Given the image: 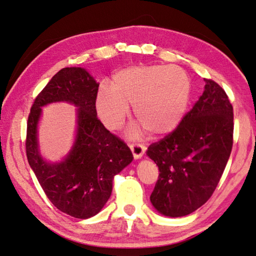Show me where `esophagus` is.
<instances>
[{
  "instance_id": "1",
  "label": "esophagus",
  "mask_w": 256,
  "mask_h": 256,
  "mask_svg": "<svg viewBox=\"0 0 256 256\" xmlns=\"http://www.w3.org/2000/svg\"><path fill=\"white\" fill-rule=\"evenodd\" d=\"M130 150H132V152L134 154V158L136 160L141 158L143 153H144V148H143L141 144H136V143H132V144L129 146Z\"/></svg>"
}]
</instances>
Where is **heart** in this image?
I'll use <instances>...</instances> for the list:
<instances>
[{"label": "heart", "instance_id": "1", "mask_svg": "<svg viewBox=\"0 0 256 256\" xmlns=\"http://www.w3.org/2000/svg\"><path fill=\"white\" fill-rule=\"evenodd\" d=\"M110 89L102 86L98 92L96 110L110 130L120 129L134 105L140 126L132 129L140 136L142 128L151 138H162L175 130L188 108L191 81L182 67L175 65H139L116 72Z\"/></svg>", "mask_w": 256, "mask_h": 256}]
</instances>
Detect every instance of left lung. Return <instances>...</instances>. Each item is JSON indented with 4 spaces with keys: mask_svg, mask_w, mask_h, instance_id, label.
<instances>
[{
    "mask_svg": "<svg viewBox=\"0 0 256 256\" xmlns=\"http://www.w3.org/2000/svg\"><path fill=\"white\" fill-rule=\"evenodd\" d=\"M172 132L148 148L160 175L150 200L160 214L182 217L208 202L220 182L234 143V108L210 79Z\"/></svg>",
    "mask_w": 256,
    "mask_h": 256,
    "instance_id": "obj_1",
    "label": "left lung"
}]
</instances>
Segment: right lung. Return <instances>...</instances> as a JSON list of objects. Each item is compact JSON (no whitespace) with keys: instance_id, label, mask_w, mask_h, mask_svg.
<instances>
[{"instance_id":"obj_1","label":"right lung","mask_w":256,"mask_h":256,"mask_svg":"<svg viewBox=\"0 0 256 256\" xmlns=\"http://www.w3.org/2000/svg\"><path fill=\"white\" fill-rule=\"evenodd\" d=\"M98 84L84 68H63L36 96L27 122V158L40 186L56 208L80 220L103 208L110 196L114 176L134 158L126 143L98 118ZM53 102H68L78 108L74 146L56 164L40 158L36 136L40 108Z\"/></svg>"}]
</instances>
